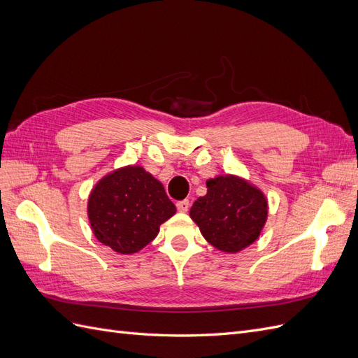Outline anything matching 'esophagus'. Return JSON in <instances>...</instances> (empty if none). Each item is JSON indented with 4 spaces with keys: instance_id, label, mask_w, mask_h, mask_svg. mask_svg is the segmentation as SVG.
Segmentation results:
<instances>
[{
    "instance_id": "esophagus-1",
    "label": "esophagus",
    "mask_w": 358,
    "mask_h": 358,
    "mask_svg": "<svg viewBox=\"0 0 358 358\" xmlns=\"http://www.w3.org/2000/svg\"><path fill=\"white\" fill-rule=\"evenodd\" d=\"M176 208L179 212H188L189 209V200H182L176 203Z\"/></svg>"
}]
</instances>
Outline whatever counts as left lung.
<instances>
[{"mask_svg": "<svg viewBox=\"0 0 358 358\" xmlns=\"http://www.w3.org/2000/svg\"><path fill=\"white\" fill-rule=\"evenodd\" d=\"M208 194L191 208L203 237L224 252H237L257 241L267 218V201L252 185L234 176L208 180Z\"/></svg>", "mask_w": 358, "mask_h": 358, "instance_id": "1", "label": "left lung"}]
</instances>
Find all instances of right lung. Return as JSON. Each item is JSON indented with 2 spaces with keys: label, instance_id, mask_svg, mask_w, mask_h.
Instances as JSON below:
<instances>
[{
  "label": "right lung",
  "instance_id": "1",
  "mask_svg": "<svg viewBox=\"0 0 358 358\" xmlns=\"http://www.w3.org/2000/svg\"><path fill=\"white\" fill-rule=\"evenodd\" d=\"M176 208L164 187L142 167H125L92 189L88 215L94 234L119 254H133L152 242Z\"/></svg>",
  "mask_w": 358,
  "mask_h": 358
}]
</instances>
